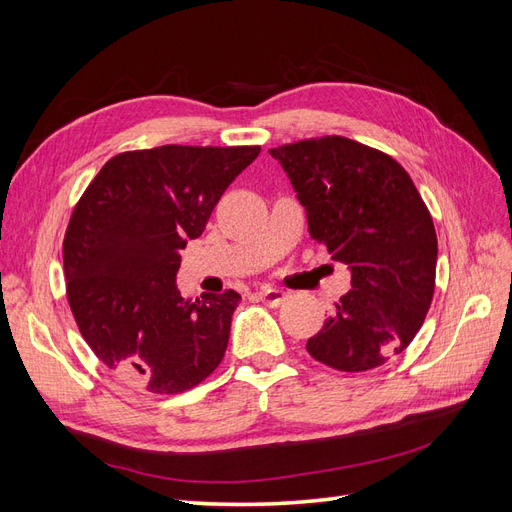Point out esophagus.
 I'll return each mask as SVG.
<instances>
[{"mask_svg": "<svg viewBox=\"0 0 512 512\" xmlns=\"http://www.w3.org/2000/svg\"><path fill=\"white\" fill-rule=\"evenodd\" d=\"M256 297L269 307H280L286 301V292L275 290V288H262L256 292Z\"/></svg>", "mask_w": 512, "mask_h": 512, "instance_id": "1", "label": "esophagus"}]
</instances>
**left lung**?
Masks as SVG:
<instances>
[{
    "mask_svg": "<svg viewBox=\"0 0 512 512\" xmlns=\"http://www.w3.org/2000/svg\"><path fill=\"white\" fill-rule=\"evenodd\" d=\"M269 153L307 211L309 235L352 273V288L307 339V352L339 371L384 365L423 327L436 288L438 239L427 205L397 160L344 136Z\"/></svg>",
    "mask_w": 512,
    "mask_h": 512,
    "instance_id": "1",
    "label": "left lung"
}]
</instances>
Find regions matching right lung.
I'll list each match as a JSON object with an SVG mask.
<instances>
[{
	"instance_id": "right-lung-1",
	"label": "right lung",
	"mask_w": 512,
	"mask_h": 512,
	"mask_svg": "<svg viewBox=\"0 0 512 512\" xmlns=\"http://www.w3.org/2000/svg\"><path fill=\"white\" fill-rule=\"evenodd\" d=\"M260 147L162 145L108 160L76 203L64 237L66 294L81 335L128 384L177 395L224 359L241 294L183 299L179 250Z\"/></svg>"
}]
</instances>
